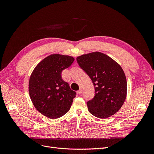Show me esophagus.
Segmentation results:
<instances>
[{"instance_id":"1","label":"esophagus","mask_w":154,"mask_h":154,"mask_svg":"<svg viewBox=\"0 0 154 154\" xmlns=\"http://www.w3.org/2000/svg\"><path fill=\"white\" fill-rule=\"evenodd\" d=\"M82 88L80 87V88H79V90L77 91V93H78L79 94H80L82 93Z\"/></svg>"}]
</instances>
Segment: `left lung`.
<instances>
[{
  "mask_svg": "<svg viewBox=\"0 0 154 154\" xmlns=\"http://www.w3.org/2000/svg\"><path fill=\"white\" fill-rule=\"evenodd\" d=\"M77 62L95 87L94 98L87 103L88 111L100 119L116 114L127 95V80L122 67L110 57L99 52L79 56Z\"/></svg>",
  "mask_w": 154,
  "mask_h": 154,
  "instance_id": "8db88e82",
  "label": "left lung"
}]
</instances>
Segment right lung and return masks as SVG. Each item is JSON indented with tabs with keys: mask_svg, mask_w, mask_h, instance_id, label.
I'll use <instances>...</instances> for the list:
<instances>
[{
	"mask_svg": "<svg viewBox=\"0 0 154 154\" xmlns=\"http://www.w3.org/2000/svg\"><path fill=\"white\" fill-rule=\"evenodd\" d=\"M74 59L53 54L40 62L32 72L29 91L35 109L44 116L57 119L70 110L76 92L62 79V71L69 67Z\"/></svg>",
	"mask_w": 154,
	"mask_h": 154,
	"instance_id": "obj_1",
	"label": "right lung"
}]
</instances>
